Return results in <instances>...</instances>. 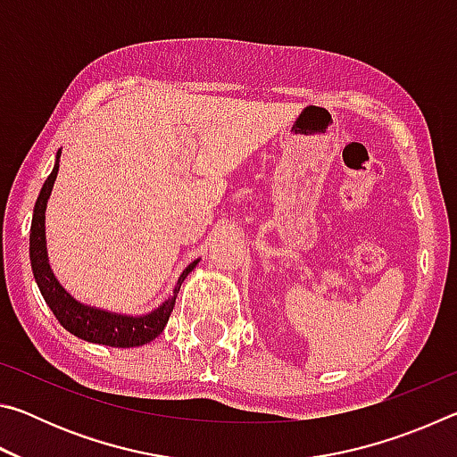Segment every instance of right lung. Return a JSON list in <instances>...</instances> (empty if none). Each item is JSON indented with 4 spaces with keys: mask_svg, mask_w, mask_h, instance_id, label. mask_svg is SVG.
<instances>
[{
    "mask_svg": "<svg viewBox=\"0 0 457 457\" xmlns=\"http://www.w3.org/2000/svg\"><path fill=\"white\" fill-rule=\"evenodd\" d=\"M60 153L62 149H58L56 163H54L52 173L44 181L40 195L36 199L32 229H29V260H32V272L37 282V288H40L46 304L50 306V311L56 316L58 322L68 332H72L74 337L96 345L119 346V349H130V346H143L151 343L153 338H157L163 332L169 316L173 312L177 292H179L183 280L187 278L191 270L199 264V260L191 262L183 270V274L175 284L173 296H169L163 304L146 314H119L79 303L72 294L64 290V286L58 282V278L54 276L48 262V247H46V205H48L54 181H56L58 175Z\"/></svg>",
    "mask_w": 457,
    "mask_h": 457,
    "instance_id": "add662e5",
    "label": "right lung"
}]
</instances>
